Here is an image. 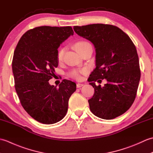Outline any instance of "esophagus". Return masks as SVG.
Masks as SVG:
<instances>
[{
    "instance_id": "34e87169",
    "label": "esophagus",
    "mask_w": 153,
    "mask_h": 153,
    "mask_svg": "<svg viewBox=\"0 0 153 153\" xmlns=\"http://www.w3.org/2000/svg\"><path fill=\"white\" fill-rule=\"evenodd\" d=\"M77 88H80L81 87H82V86H83V84H82V83H77Z\"/></svg>"
}]
</instances>
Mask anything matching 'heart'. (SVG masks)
I'll return each mask as SVG.
<instances>
[{
	"instance_id": "obj_1",
	"label": "heart",
	"mask_w": 153,
	"mask_h": 153,
	"mask_svg": "<svg viewBox=\"0 0 153 153\" xmlns=\"http://www.w3.org/2000/svg\"><path fill=\"white\" fill-rule=\"evenodd\" d=\"M89 45L90 44L89 43H87V42H85V41H79L74 45V48H75V49H76V51L77 52H78V53H79L81 51H82L86 46H87V45ZM64 51H65V49L64 48H60V49L58 50V53H57V60L58 62H60L62 60ZM71 76L74 77H76V78H77V79H79V77H80L79 71H76V70L71 71Z\"/></svg>"
}]
</instances>
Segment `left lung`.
Listing matches in <instances>:
<instances>
[{"mask_svg": "<svg viewBox=\"0 0 153 153\" xmlns=\"http://www.w3.org/2000/svg\"><path fill=\"white\" fill-rule=\"evenodd\" d=\"M74 30L95 48L96 68L89 78L95 89L88 100L91 111L105 120L123 114L134 101L141 77L134 43L122 30L112 25L90 24L74 26ZM104 79L107 81L105 86L96 85L95 81Z\"/></svg>", "mask_w": 153, "mask_h": 153, "instance_id": "left-lung-1", "label": "left lung"}]
</instances>
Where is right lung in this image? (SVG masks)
<instances>
[{"label":"right lung","mask_w":153,"mask_h":153,"mask_svg":"<svg viewBox=\"0 0 153 153\" xmlns=\"http://www.w3.org/2000/svg\"><path fill=\"white\" fill-rule=\"evenodd\" d=\"M74 35L72 28L41 26L27 31L14 53L12 72L15 89L23 108L32 118L45 124L62 120L76 84L64 79L58 87L48 81L57 68L58 48Z\"/></svg>","instance_id":"add662e5"}]
</instances>
